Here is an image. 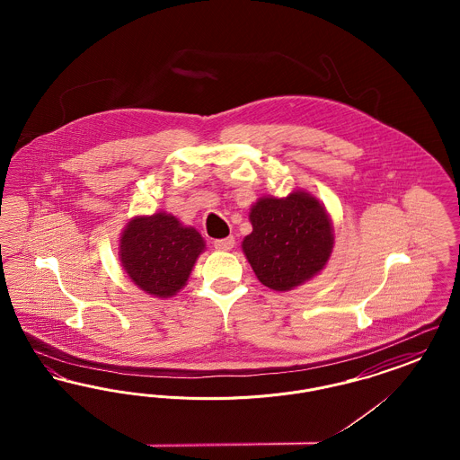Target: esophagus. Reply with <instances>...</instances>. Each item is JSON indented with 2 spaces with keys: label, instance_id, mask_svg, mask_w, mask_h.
Masks as SVG:
<instances>
[{
  "label": "esophagus",
  "instance_id": "34e87169",
  "mask_svg": "<svg viewBox=\"0 0 460 460\" xmlns=\"http://www.w3.org/2000/svg\"><path fill=\"white\" fill-rule=\"evenodd\" d=\"M214 246L220 250V252H227L234 246V238L233 236H227V238H222V240L214 241Z\"/></svg>",
  "mask_w": 460,
  "mask_h": 460
}]
</instances>
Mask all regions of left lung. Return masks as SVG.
I'll return each mask as SVG.
<instances>
[{"instance_id":"1","label":"left lung","mask_w":460,"mask_h":460,"mask_svg":"<svg viewBox=\"0 0 460 460\" xmlns=\"http://www.w3.org/2000/svg\"><path fill=\"white\" fill-rule=\"evenodd\" d=\"M252 234L243 252L262 285L288 291L314 278L328 262L332 227L324 207L304 191L261 198L250 212Z\"/></svg>"}]
</instances>
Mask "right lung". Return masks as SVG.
I'll return each mask as SVG.
<instances>
[{"instance_id":"1","label":"right lung","mask_w":460,"mask_h":460,"mask_svg":"<svg viewBox=\"0 0 460 460\" xmlns=\"http://www.w3.org/2000/svg\"><path fill=\"white\" fill-rule=\"evenodd\" d=\"M205 243L197 229L167 214L132 219L120 238V261L134 285L158 298L186 285Z\"/></svg>"}]
</instances>
